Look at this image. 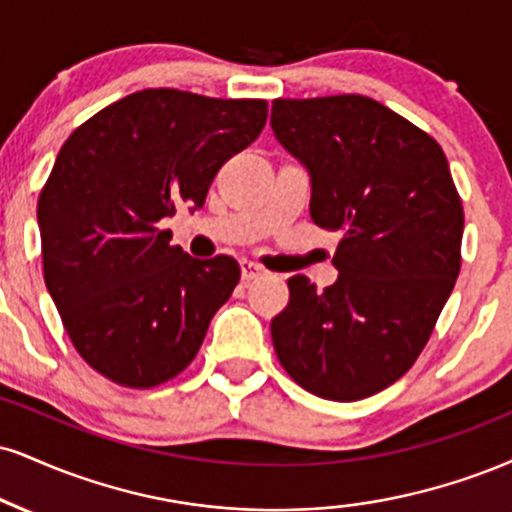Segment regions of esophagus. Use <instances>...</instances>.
<instances>
[{"label":"esophagus","mask_w":512,"mask_h":512,"mask_svg":"<svg viewBox=\"0 0 512 512\" xmlns=\"http://www.w3.org/2000/svg\"><path fill=\"white\" fill-rule=\"evenodd\" d=\"M267 274V269L260 267L257 262H250V260H243L240 262V279L243 281H255L260 279V276Z\"/></svg>","instance_id":"1"}]
</instances>
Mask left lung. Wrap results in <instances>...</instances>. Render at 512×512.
I'll return each mask as SVG.
<instances>
[{
  "label": "left lung",
  "mask_w": 512,
  "mask_h": 512,
  "mask_svg": "<svg viewBox=\"0 0 512 512\" xmlns=\"http://www.w3.org/2000/svg\"><path fill=\"white\" fill-rule=\"evenodd\" d=\"M272 131L310 176V217L341 233L336 283L288 281L279 362L326 400L398 381L427 346L460 272L463 205L434 138L362 95L276 100Z\"/></svg>",
  "instance_id": "obj_1"
}]
</instances>
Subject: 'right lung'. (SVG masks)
<instances>
[{
	"label": "right lung",
	"mask_w": 512,
	"mask_h": 512,
	"mask_svg": "<svg viewBox=\"0 0 512 512\" xmlns=\"http://www.w3.org/2000/svg\"><path fill=\"white\" fill-rule=\"evenodd\" d=\"M264 123V100L140 90L59 150L38 202L45 283L73 346L107 379L150 389L193 362L240 267L186 255L162 221L205 205L221 164Z\"/></svg>",
	"instance_id": "1"
}]
</instances>
